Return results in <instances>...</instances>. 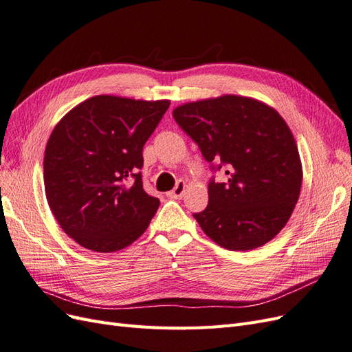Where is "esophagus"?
Masks as SVG:
<instances>
[{
    "label": "esophagus",
    "mask_w": 352,
    "mask_h": 352,
    "mask_svg": "<svg viewBox=\"0 0 352 352\" xmlns=\"http://www.w3.org/2000/svg\"><path fill=\"white\" fill-rule=\"evenodd\" d=\"M185 182H182V180H179V182L176 184V186L170 190V192H167V197L168 198H173V199H180L184 197V192H185Z\"/></svg>",
    "instance_id": "34e87169"
}]
</instances>
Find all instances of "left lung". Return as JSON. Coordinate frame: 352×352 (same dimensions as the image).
I'll return each instance as SVG.
<instances>
[{"label": "left lung", "mask_w": 352, "mask_h": 352, "mask_svg": "<svg viewBox=\"0 0 352 352\" xmlns=\"http://www.w3.org/2000/svg\"><path fill=\"white\" fill-rule=\"evenodd\" d=\"M175 122L225 182H208V206L194 212L220 247L248 251L267 243L289 220L302 168L292 132L269 105L236 95L189 102Z\"/></svg>", "instance_id": "left-lung-1"}]
</instances>
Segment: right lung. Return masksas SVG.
I'll use <instances>...</instances> for the list:
<instances>
[{
    "mask_svg": "<svg viewBox=\"0 0 352 352\" xmlns=\"http://www.w3.org/2000/svg\"><path fill=\"white\" fill-rule=\"evenodd\" d=\"M170 101L98 95L67 113L44 157L48 206L83 248L114 252L140 238L160 206L142 186V150Z\"/></svg>",
    "mask_w": 352,
    "mask_h": 352,
    "instance_id": "add662e5",
    "label": "right lung"
}]
</instances>
